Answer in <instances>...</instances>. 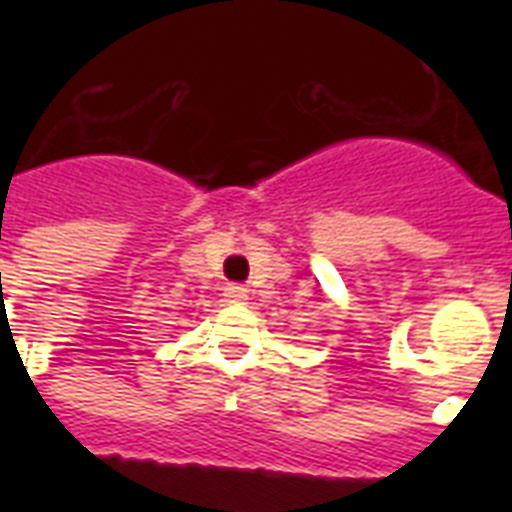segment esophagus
I'll use <instances>...</instances> for the list:
<instances>
[{
	"mask_svg": "<svg viewBox=\"0 0 512 512\" xmlns=\"http://www.w3.org/2000/svg\"><path fill=\"white\" fill-rule=\"evenodd\" d=\"M225 300L233 302V305H243L248 300V289L241 287V284H228L225 287Z\"/></svg>",
	"mask_w": 512,
	"mask_h": 512,
	"instance_id": "1",
	"label": "esophagus"
}]
</instances>
